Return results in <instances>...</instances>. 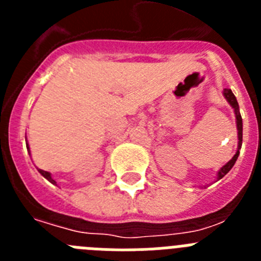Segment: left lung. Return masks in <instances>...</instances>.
<instances>
[{"instance_id": "obj_1", "label": "left lung", "mask_w": 261, "mask_h": 261, "mask_svg": "<svg viewBox=\"0 0 261 261\" xmlns=\"http://www.w3.org/2000/svg\"><path fill=\"white\" fill-rule=\"evenodd\" d=\"M223 95H225V98L227 99V102L230 103V106L234 108L235 117H237V128H238L239 142H238V151H237L235 155L232 156V158L230 159L229 162L226 163L222 168H221L220 171H218V179L225 176V175L231 170L232 166L235 165V162H237V159H238V155H239V149L242 147V141H243V123H242V116H241V112H239V106H238V102H237V98H235V95L232 94V91L230 89L223 90Z\"/></svg>"}]
</instances>
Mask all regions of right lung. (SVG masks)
I'll return each instance as SVG.
<instances>
[{"instance_id": "add662e5", "label": "right lung", "mask_w": 261, "mask_h": 261, "mask_svg": "<svg viewBox=\"0 0 261 261\" xmlns=\"http://www.w3.org/2000/svg\"><path fill=\"white\" fill-rule=\"evenodd\" d=\"M27 150H30V149H29V145H27ZM39 172H40V174L43 175V176H44L45 179H47V180H49L50 183H52V184H56V181L53 180V179H52V176H50V174H49V172L44 171V170H40V168H39Z\"/></svg>"}]
</instances>
